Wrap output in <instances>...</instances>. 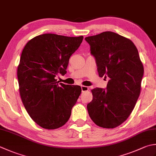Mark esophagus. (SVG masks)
<instances>
[{"instance_id":"obj_1","label":"esophagus","mask_w":156,"mask_h":156,"mask_svg":"<svg viewBox=\"0 0 156 156\" xmlns=\"http://www.w3.org/2000/svg\"><path fill=\"white\" fill-rule=\"evenodd\" d=\"M81 89L82 92H85V91L88 90V87L87 86H81Z\"/></svg>"}]
</instances>
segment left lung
<instances>
[{"instance_id":"8db88e82","label":"left lung","mask_w":156,"mask_h":156,"mask_svg":"<svg viewBox=\"0 0 156 156\" xmlns=\"http://www.w3.org/2000/svg\"><path fill=\"white\" fill-rule=\"evenodd\" d=\"M90 47L100 77H109L106 88L93 89L87 104L89 116L97 126L114 129L122 124L138 99L144 69L136 46L112 32L85 38Z\"/></svg>"}]
</instances>
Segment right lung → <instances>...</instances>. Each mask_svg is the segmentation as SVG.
<instances>
[{"mask_svg": "<svg viewBox=\"0 0 156 156\" xmlns=\"http://www.w3.org/2000/svg\"><path fill=\"white\" fill-rule=\"evenodd\" d=\"M83 36L68 37L44 34L27 42L17 68L20 93L27 112L46 129L63 126L81 93V87L59 83L56 75H65L69 57Z\"/></svg>", "mask_w": 156, "mask_h": 156, "instance_id": "1", "label": "right lung"}]
</instances>
